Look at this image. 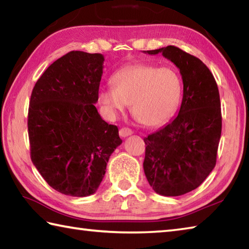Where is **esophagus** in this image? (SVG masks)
I'll use <instances>...</instances> for the list:
<instances>
[{
    "instance_id": "obj_1",
    "label": "esophagus",
    "mask_w": 249,
    "mask_h": 249,
    "mask_svg": "<svg viewBox=\"0 0 249 249\" xmlns=\"http://www.w3.org/2000/svg\"><path fill=\"white\" fill-rule=\"evenodd\" d=\"M133 134V130L128 127H122L120 129V136L121 137H127Z\"/></svg>"
}]
</instances>
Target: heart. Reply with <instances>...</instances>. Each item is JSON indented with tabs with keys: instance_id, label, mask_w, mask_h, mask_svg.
I'll return each instance as SVG.
<instances>
[{
	"instance_id": "obj_1",
	"label": "heart",
	"mask_w": 249,
	"mask_h": 249,
	"mask_svg": "<svg viewBox=\"0 0 249 249\" xmlns=\"http://www.w3.org/2000/svg\"><path fill=\"white\" fill-rule=\"evenodd\" d=\"M113 88H103L99 103L109 119H115L132 103L134 116L148 127H158L172 119L183 96V83L173 67L136 63L116 71Z\"/></svg>"
}]
</instances>
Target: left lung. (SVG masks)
<instances>
[{
  "label": "left lung",
  "instance_id": "left-lung-1",
  "mask_svg": "<svg viewBox=\"0 0 249 249\" xmlns=\"http://www.w3.org/2000/svg\"><path fill=\"white\" fill-rule=\"evenodd\" d=\"M143 52L162 53L182 75L178 115L143 138V171L150 186L162 196H180L200 186L215 166L222 129L219 89L199 58L178 47Z\"/></svg>",
  "mask_w": 249,
  "mask_h": 249
}]
</instances>
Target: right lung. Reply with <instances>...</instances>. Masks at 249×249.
<instances>
[{"mask_svg": "<svg viewBox=\"0 0 249 249\" xmlns=\"http://www.w3.org/2000/svg\"><path fill=\"white\" fill-rule=\"evenodd\" d=\"M105 57L71 51L52 63L33 89L28 110L30 157L44 180L73 197L96 193L119 128L101 119L98 101Z\"/></svg>", "mask_w": 249, "mask_h": 249, "instance_id": "1", "label": "right lung"}]
</instances>
